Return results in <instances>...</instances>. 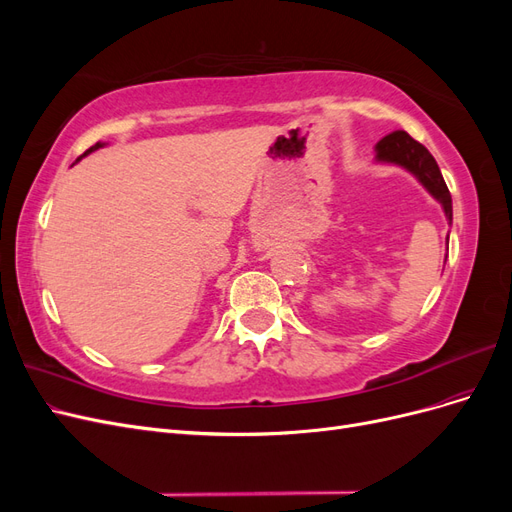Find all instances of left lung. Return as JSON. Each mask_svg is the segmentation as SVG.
Returning a JSON list of instances; mask_svg holds the SVG:
<instances>
[{"label": "left lung", "mask_w": 512, "mask_h": 512, "mask_svg": "<svg viewBox=\"0 0 512 512\" xmlns=\"http://www.w3.org/2000/svg\"><path fill=\"white\" fill-rule=\"evenodd\" d=\"M376 151H378V160L401 164L404 168H408L410 173H414L418 177V181H421L431 192V196L440 200L446 218L453 220L451 192H448V188H446L444 177L440 173L436 160H433L431 153L421 143L414 141L408 132L397 130L389 136H384L382 141L376 145Z\"/></svg>", "instance_id": "obj_1"}]
</instances>
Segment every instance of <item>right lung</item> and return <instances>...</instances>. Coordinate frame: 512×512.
<instances>
[{"label": "right lung", "instance_id": "right-lung-1", "mask_svg": "<svg viewBox=\"0 0 512 512\" xmlns=\"http://www.w3.org/2000/svg\"><path fill=\"white\" fill-rule=\"evenodd\" d=\"M98 147H102V145H100V143H96V145H94V147H89V149H87V151H85V153H83V156H87V153H91V151H96V149H98Z\"/></svg>", "mask_w": 512, "mask_h": 512}]
</instances>
